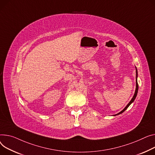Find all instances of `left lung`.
Here are the masks:
<instances>
[{"mask_svg": "<svg viewBox=\"0 0 155 155\" xmlns=\"http://www.w3.org/2000/svg\"><path fill=\"white\" fill-rule=\"evenodd\" d=\"M136 73H137V75H136V78H137V80H136V90H135V94H134V95H133V98H132V99L131 100V101L128 103V104L126 106V107L123 109L122 111H121L120 113H117V114H116V115H115L114 116H116V115H120V114H121V113H122L123 112H124L128 108V107L132 104V103L134 101V100H135V99L136 98V97H137V94H138V81H137V77H138V71H137V68H136Z\"/></svg>", "mask_w": 155, "mask_h": 155, "instance_id": "1", "label": "left lung"}]
</instances>
